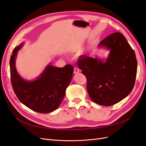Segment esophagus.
<instances>
[{"label":"esophagus","mask_w":146,"mask_h":146,"mask_svg":"<svg viewBox=\"0 0 146 146\" xmlns=\"http://www.w3.org/2000/svg\"><path fill=\"white\" fill-rule=\"evenodd\" d=\"M79 72H80V70L77 68H74V74H78V73H79Z\"/></svg>","instance_id":"34e87169"}]
</instances>
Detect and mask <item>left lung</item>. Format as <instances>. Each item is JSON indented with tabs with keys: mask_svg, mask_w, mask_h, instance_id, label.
Here are the masks:
<instances>
[{
	"mask_svg": "<svg viewBox=\"0 0 146 146\" xmlns=\"http://www.w3.org/2000/svg\"><path fill=\"white\" fill-rule=\"evenodd\" d=\"M98 47L109 51L106 59L84 56L78 66L87 78V90L92 101L110 106L121 101L132 90L137 72L136 56L120 33L110 34Z\"/></svg>",
	"mask_w": 146,
	"mask_h": 146,
	"instance_id": "obj_1",
	"label": "left lung"
}]
</instances>
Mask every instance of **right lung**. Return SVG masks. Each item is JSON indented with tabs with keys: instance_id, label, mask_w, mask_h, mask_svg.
<instances>
[{
	"instance_id": "add662e5",
	"label": "right lung",
	"mask_w": 146,
	"mask_h": 146,
	"mask_svg": "<svg viewBox=\"0 0 146 146\" xmlns=\"http://www.w3.org/2000/svg\"><path fill=\"white\" fill-rule=\"evenodd\" d=\"M23 44L22 42L15 48L10 57L14 91L20 102L30 109L42 113L52 112L60 106L65 96L66 89L73 77L74 68L71 64L57 68L49 64L37 78L25 80L19 74L16 67L17 52Z\"/></svg>"
}]
</instances>
